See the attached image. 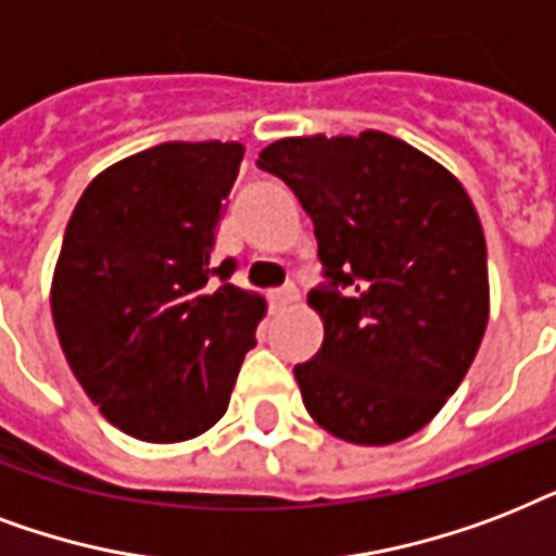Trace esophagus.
<instances>
[{
	"mask_svg": "<svg viewBox=\"0 0 556 556\" xmlns=\"http://www.w3.org/2000/svg\"><path fill=\"white\" fill-rule=\"evenodd\" d=\"M269 301H273L275 307H290L299 301V290L295 287H281V290L269 292Z\"/></svg>",
	"mask_w": 556,
	"mask_h": 556,
	"instance_id": "obj_1",
	"label": "esophagus"
}]
</instances>
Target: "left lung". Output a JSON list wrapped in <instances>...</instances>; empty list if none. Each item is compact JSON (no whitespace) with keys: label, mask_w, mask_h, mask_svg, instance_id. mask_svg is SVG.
<instances>
[{"label":"left lung","mask_w":556,"mask_h":556,"mask_svg":"<svg viewBox=\"0 0 556 556\" xmlns=\"http://www.w3.org/2000/svg\"><path fill=\"white\" fill-rule=\"evenodd\" d=\"M257 167L299 197L325 266L307 295L325 342L295 365L309 417L363 446L415 434L462 386L488 327L472 200L446 167L380 130L281 139Z\"/></svg>","instance_id":"obj_1"}]
</instances>
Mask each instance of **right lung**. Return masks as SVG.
I'll use <instances>...</instances> for the list:
<instances>
[{
	"label": "right lung",
	"mask_w": 556,
	"mask_h": 556,
	"mask_svg": "<svg viewBox=\"0 0 556 556\" xmlns=\"http://www.w3.org/2000/svg\"><path fill=\"white\" fill-rule=\"evenodd\" d=\"M238 141H167L98 174L51 281L66 363L101 415L150 443L197 438L229 408L264 299L211 264Z\"/></svg>",
	"instance_id": "1"
}]
</instances>
